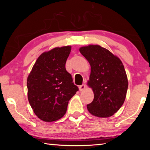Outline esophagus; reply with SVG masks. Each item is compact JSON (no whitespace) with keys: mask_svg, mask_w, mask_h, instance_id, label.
Masks as SVG:
<instances>
[{"mask_svg":"<svg viewBox=\"0 0 150 150\" xmlns=\"http://www.w3.org/2000/svg\"><path fill=\"white\" fill-rule=\"evenodd\" d=\"M86 88V85H80L79 87V91H84L85 90V88Z\"/></svg>","mask_w":150,"mask_h":150,"instance_id":"1","label":"esophagus"}]
</instances>
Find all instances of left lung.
Returning <instances> with one entry per match:
<instances>
[{
    "label": "left lung",
    "instance_id": "left-lung-1",
    "mask_svg": "<svg viewBox=\"0 0 150 150\" xmlns=\"http://www.w3.org/2000/svg\"><path fill=\"white\" fill-rule=\"evenodd\" d=\"M90 63L87 85L94 93L93 102L87 105L89 112L100 118L112 116L125 100L128 81L122 62L106 48L89 45L79 48Z\"/></svg>",
    "mask_w": 150,
    "mask_h": 150
}]
</instances>
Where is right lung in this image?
<instances>
[{
	"instance_id": "1",
	"label": "right lung",
	"mask_w": 150,
	"mask_h": 150,
	"mask_svg": "<svg viewBox=\"0 0 150 150\" xmlns=\"http://www.w3.org/2000/svg\"><path fill=\"white\" fill-rule=\"evenodd\" d=\"M71 50L69 45L42 53L27 79L28 98L35 115L44 122L62 118L68 103L79 90L65 63Z\"/></svg>"
}]
</instances>
